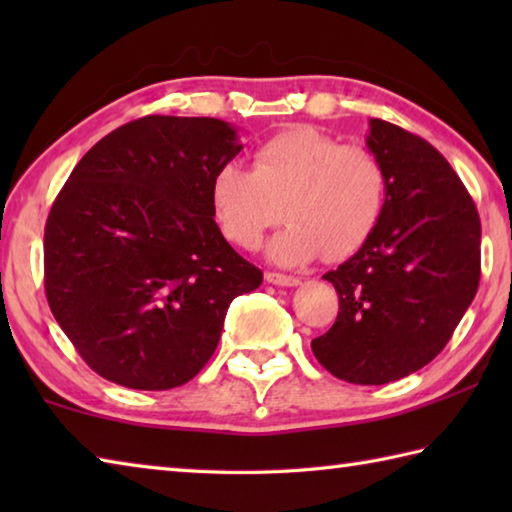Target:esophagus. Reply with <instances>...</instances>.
<instances>
[{
  "label": "esophagus",
  "instance_id": "34e87169",
  "mask_svg": "<svg viewBox=\"0 0 512 512\" xmlns=\"http://www.w3.org/2000/svg\"><path fill=\"white\" fill-rule=\"evenodd\" d=\"M266 282H268V284H277V287H298V284H300V277H296V275H284V273H275V271H268V273H266Z\"/></svg>",
  "mask_w": 512,
  "mask_h": 512
}]
</instances>
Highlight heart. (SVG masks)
I'll return each mask as SVG.
<instances>
[{"mask_svg":"<svg viewBox=\"0 0 512 512\" xmlns=\"http://www.w3.org/2000/svg\"><path fill=\"white\" fill-rule=\"evenodd\" d=\"M210 198L232 244L257 248L284 212L289 228L268 248L275 262L296 266L320 253L336 262L357 253L375 232L386 203V173L361 146L293 126L257 146L253 169L237 162L219 167Z\"/></svg>","mask_w":512,"mask_h":512,"instance_id":"1","label":"heart"}]
</instances>
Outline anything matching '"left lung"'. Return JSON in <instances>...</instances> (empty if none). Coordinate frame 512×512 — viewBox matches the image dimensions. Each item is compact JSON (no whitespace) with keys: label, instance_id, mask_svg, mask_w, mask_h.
<instances>
[{"label":"left lung","instance_id":"left-lung-1","mask_svg":"<svg viewBox=\"0 0 512 512\" xmlns=\"http://www.w3.org/2000/svg\"><path fill=\"white\" fill-rule=\"evenodd\" d=\"M370 153L386 173L375 232L336 271L339 316L311 341L334 377L379 386L438 357L481 277V221L472 196L429 142L370 119Z\"/></svg>","mask_w":512,"mask_h":512}]
</instances>
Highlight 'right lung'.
Returning <instances> with one entry per match:
<instances>
[{
    "instance_id": "right-lung-1",
    "label": "right lung",
    "mask_w": 512,
    "mask_h": 512,
    "mask_svg": "<svg viewBox=\"0 0 512 512\" xmlns=\"http://www.w3.org/2000/svg\"><path fill=\"white\" fill-rule=\"evenodd\" d=\"M244 149L214 117L149 115L83 155L45 225L51 314L103 379L169 391L216 350L230 302L262 284L214 221V173Z\"/></svg>"
}]
</instances>
